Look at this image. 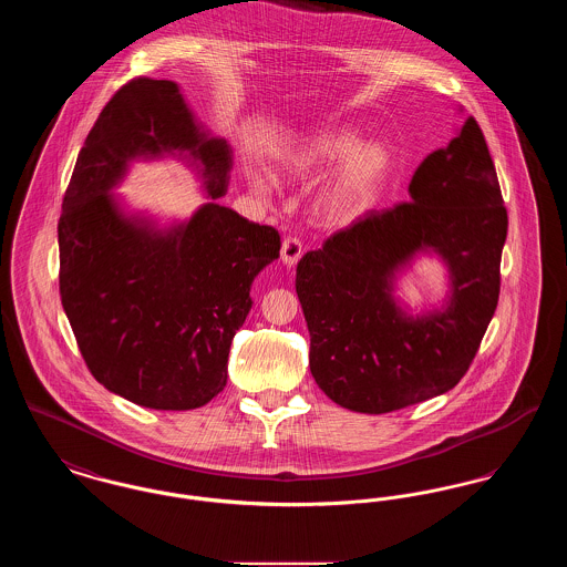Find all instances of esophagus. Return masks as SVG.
Instances as JSON below:
<instances>
[{
  "mask_svg": "<svg viewBox=\"0 0 567 567\" xmlns=\"http://www.w3.org/2000/svg\"><path fill=\"white\" fill-rule=\"evenodd\" d=\"M303 255V244L299 243L297 238H285L282 248H280V259L285 266H296L297 261L301 259Z\"/></svg>",
  "mask_w": 567,
  "mask_h": 567,
  "instance_id": "1",
  "label": "esophagus"
}]
</instances>
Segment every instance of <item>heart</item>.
Wrapping results in <instances>:
<instances>
[{
    "label": "heart",
    "mask_w": 567,
    "mask_h": 567,
    "mask_svg": "<svg viewBox=\"0 0 567 567\" xmlns=\"http://www.w3.org/2000/svg\"><path fill=\"white\" fill-rule=\"evenodd\" d=\"M338 172L324 183L315 197V208L324 223L344 227L368 215L386 187L393 172V153L380 144L359 146V134L351 127H336L308 137L291 146L280 159L278 169L291 178H310L338 165ZM261 189L266 178H255Z\"/></svg>",
    "instance_id": "b5f03b06"
}]
</instances>
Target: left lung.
<instances>
[{"mask_svg":"<svg viewBox=\"0 0 567 567\" xmlns=\"http://www.w3.org/2000/svg\"><path fill=\"white\" fill-rule=\"evenodd\" d=\"M408 193L410 202L368 213L297 264L310 372L354 412L384 414L451 391L497 308L508 215L474 116L416 167ZM423 251L450 268V293L440 309L410 316L394 280Z\"/></svg>","mask_w":567,"mask_h":567,"instance_id":"1","label":"left lung"}]
</instances>
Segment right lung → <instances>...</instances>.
<instances>
[{
	"label": "right lung",
	"instance_id": "add662e5",
	"mask_svg": "<svg viewBox=\"0 0 567 567\" xmlns=\"http://www.w3.org/2000/svg\"><path fill=\"white\" fill-rule=\"evenodd\" d=\"M176 156L212 202L159 228L111 193L128 163ZM231 148L193 116L178 84L134 79L102 110L59 218V291L82 359L109 391L153 410H193L227 384V357L280 236L216 204Z\"/></svg>",
	"mask_w": 567,
	"mask_h": 567
}]
</instances>
